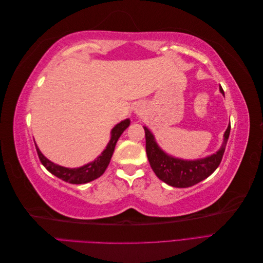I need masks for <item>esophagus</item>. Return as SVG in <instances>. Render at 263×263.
I'll list each match as a JSON object with an SVG mask.
<instances>
[{
    "label": "esophagus",
    "mask_w": 263,
    "mask_h": 263,
    "mask_svg": "<svg viewBox=\"0 0 263 263\" xmlns=\"http://www.w3.org/2000/svg\"><path fill=\"white\" fill-rule=\"evenodd\" d=\"M135 113H136L138 116H140V115H142V110L140 108H137L136 110H135Z\"/></svg>",
    "instance_id": "esophagus-1"
}]
</instances>
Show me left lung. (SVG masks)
Instances as JSON below:
<instances>
[{
	"instance_id": "obj_1",
	"label": "left lung",
	"mask_w": 263,
	"mask_h": 263,
	"mask_svg": "<svg viewBox=\"0 0 263 263\" xmlns=\"http://www.w3.org/2000/svg\"><path fill=\"white\" fill-rule=\"evenodd\" d=\"M220 93L224 95V90L219 86ZM146 135V153L151 169L156 176L166 184L174 187H189L203 181L217 169L222 156L225 153L227 140L230 133V124L224 134V141L216 153L196 160H184V159L170 156L163 151L155 139L154 134L144 126Z\"/></svg>"
}]
</instances>
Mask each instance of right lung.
Here are the masks:
<instances>
[{"label":"right lung","mask_w":263,"mask_h":263,"mask_svg":"<svg viewBox=\"0 0 263 263\" xmlns=\"http://www.w3.org/2000/svg\"><path fill=\"white\" fill-rule=\"evenodd\" d=\"M129 118H127L115 125L112 132H110V139L106 148L103 150V153L97 159H94L93 161L80 166V168H66V166L51 162L49 159H47L42 154V151L39 150L35 142L38 157L41 159V162L43 163L45 168L50 173H52L53 176L61 179L62 181L71 183V184H84V183L91 182L95 179L100 178L102 174L105 172L109 164L110 158L113 156L116 142L118 138L121 137V135L124 133V130L129 126Z\"/></svg>","instance_id":"right-lung-1"}]
</instances>
